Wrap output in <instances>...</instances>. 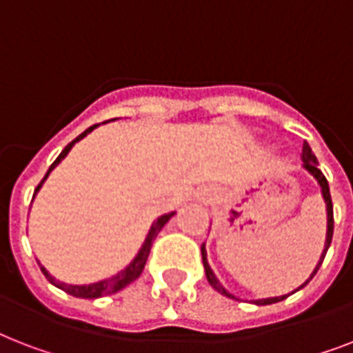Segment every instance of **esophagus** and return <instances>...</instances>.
I'll return each mask as SVG.
<instances>
[{
  "mask_svg": "<svg viewBox=\"0 0 353 353\" xmlns=\"http://www.w3.org/2000/svg\"><path fill=\"white\" fill-rule=\"evenodd\" d=\"M201 196H203V199H207V201H212V199L216 198V190L214 188H205V190H201Z\"/></svg>",
  "mask_w": 353,
  "mask_h": 353,
  "instance_id": "obj_1",
  "label": "esophagus"
}]
</instances>
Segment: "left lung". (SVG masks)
Listing matches in <instances>:
<instances>
[{
  "instance_id": "obj_1",
  "label": "left lung",
  "mask_w": 353,
  "mask_h": 353,
  "mask_svg": "<svg viewBox=\"0 0 353 353\" xmlns=\"http://www.w3.org/2000/svg\"><path fill=\"white\" fill-rule=\"evenodd\" d=\"M302 161H304V168H306L310 174H312L315 179H317V183L321 185V190H323V198L324 201H326V212H328V231H326V243H324V251L323 254H321V260H319L317 268L313 269V273L310 274V279L304 282V284L301 285V288H296L295 291L302 290L304 285L310 282V280L317 274L319 268H321V263H323L324 256H326V252H328V247L330 243H332V236H334V205H332V196H330V187H328V181H326V177H324V174L321 170H319V163H317V157H315V154L312 152V148H310V144L304 143V146H302ZM201 258H203V268H205V274H207V280H209V284L214 288L218 293H221V295L229 296V299H234V301H238L234 295H231L229 291L223 288V285L220 284V280L216 279V274L212 273V269H210L209 262H207V251H205V243L201 245ZM295 291H291V293H295ZM290 293V295H291ZM290 295H282V296H271V299H262V301H252L254 304H258V306H268V304H274V302H280L284 301V299H288Z\"/></svg>"
}]
</instances>
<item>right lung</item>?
Masks as SVG:
<instances>
[{
    "label": "right lung",
    "mask_w": 353,
    "mask_h": 353,
    "mask_svg": "<svg viewBox=\"0 0 353 353\" xmlns=\"http://www.w3.org/2000/svg\"><path fill=\"white\" fill-rule=\"evenodd\" d=\"M97 126H99V124H93V126L88 128L84 133H80L79 137L74 139V141H71V143H69L68 146L62 150V154L58 155L57 159H54V163L49 166V170H47L46 177H43V179L40 181V185L36 187L34 194L40 190V187L43 185V181L47 179V176L51 174L52 168H54V166H57L58 163H60V161H62L63 157L69 154V150L73 148V144L77 143V141H80V139H84L85 135H88L90 132H93ZM174 214H176V212H168V214H163L161 218H157V220L154 221V225H152V229H150L148 236H146V240H144L143 247H141V251L137 252V256L133 258V262L130 263L126 269H122L121 273H117L115 276H112V279L101 280V282H95V284H88V285H73V284H63V282H58L54 276H51V274H49V271H47L46 268H41L40 265L41 273L46 274V279L49 280L52 285H57V288H60V290L65 291V293H69V295L79 296V299H99V296H106V295H112V293H117V291L124 290L126 285L132 284L133 280H137L139 276H141V273H143V269H144V263H146V260H148L150 249H152V243H154L155 236L159 234L161 229L166 225V221L170 220Z\"/></svg>",
    "instance_id": "add662e5"
}]
</instances>
